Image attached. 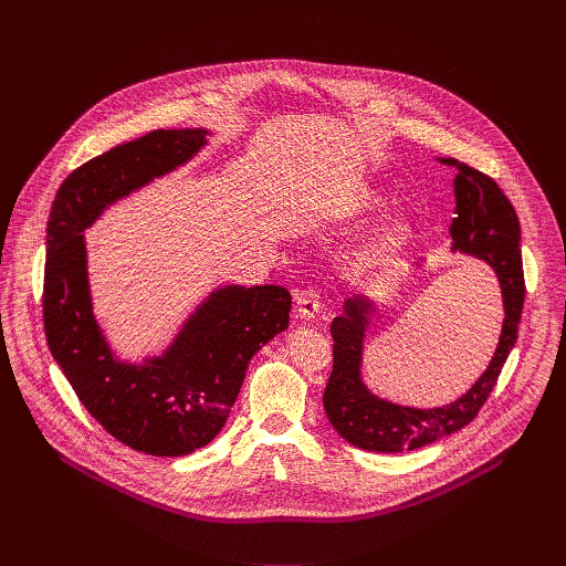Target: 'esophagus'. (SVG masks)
<instances>
[{"label": "esophagus", "instance_id": "34e87169", "mask_svg": "<svg viewBox=\"0 0 566 566\" xmlns=\"http://www.w3.org/2000/svg\"><path fill=\"white\" fill-rule=\"evenodd\" d=\"M295 300V317L311 319L322 311V297L315 289H300L293 293Z\"/></svg>", "mask_w": 566, "mask_h": 566}]
</instances>
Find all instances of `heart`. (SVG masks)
<instances>
[{"mask_svg":"<svg viewBox=\"0 0 566 566\" xmlns=\"http://www.w3.org/2000/svg\"><path fill=\"white\" fill-rule=\"evenodd\" d=\"M380 199L374 195V192H363L360 195V199H358V206L360 208H371V206H376ZM406 223L402 221H391V223H387L371 241L369 244L358 253V258L354 260V269L356 271H365V269H371V266H376V264H380L382 260H387L394 251H396V247L400 244L402 241V237H406Z\"/></svg>","mask_w":566,"mask_h":566,"instance_id":"obj_1","label":"heart"}]
</instances>
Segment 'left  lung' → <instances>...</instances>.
I'll list each match as a JSON object with an SVG mask.
<instances>
[{
    "mask_svg": "<svg viewBox=\"0 0 566 566\" xmlns=\"http://www.w3.org/2000/svg\"><path fill=\"white\" fill-rule=\"evenodd\" d=\"M441 164L457 168L452 251L486 262L495 271L504 302L502 336L491 365L463 396L443 408L398 406L376 396L363 380V343L376 306L367 295L349 297L332 322L334 369L322 402L334 430L360 450L410 452L465 428L491 396L517 343L526 289L515 208L491 177L454 158H441Z\"/></svg>",
    "mask_w": 566,
    "mask_h": 566,
    "instance_id": "obj_1",
    "label": "left lung"
}]
</instances>
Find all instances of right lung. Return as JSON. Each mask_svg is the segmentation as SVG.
Here are the masks:
<instances>
[{"mask_svg": "<svg viewBox=\"0 0 566 566\" xmlns=\"http://www.w3.org/2000/svg\"><path fill=\"white\" fill-rule=\"evenodd\" d=\"M206 129H156L112 147L60 186L46 223L44 332L49 349L87 412L120 443L184 457L223 428L251 358L289 327L284 286L212 291L172 345L143 365L107 345L92 306L85 228L107 206L164 177L208 143Z\"/></svg>", "mask_w": 566, "mask_h": 566, "instance_id": "right-lung-1", "label": "right lung"}]
</instances>
